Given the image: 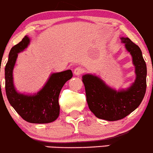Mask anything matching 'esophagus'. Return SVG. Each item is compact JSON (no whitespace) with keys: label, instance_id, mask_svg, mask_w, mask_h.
I'll return each instance as SVG.
<instances>
[{"label":"esophagus","instance_id":"esophagus-1","mask_svg":"<svg viewBox=\"0 0 153 153\" xmlns=\"http://www.w3.org/2000/svg\"><path fill=\"white\" fill-rule=\"evenodd\" d=\"M83 71H84L81 67H76L74 69V74L76 76H80V75L83 73Z\"/></svg>","mask_w":153,"mask_h":153}]
</instances>
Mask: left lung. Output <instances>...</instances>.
Returning a JSON list of instances; mask_svg holds the SVG:
<instances>
[{
	"label": "left lung",
	"instance_id": "left-lung-1",
	"mask_svg": "<svg viewBox=\"0 0 153 153\" xmlns=\"http://www.w3.org/2000/svg\"><path fill=\"white\" fill-rule=\"evenodd\" d=\"M120 39L135 67V81L128 88L117 90L96 75L82 76L90 110L96 117L107 121L119 120L134 111L142 103L147 88V65L142 51L128 38Z\"/></svg>",
	"mask_w": 153,
	"mask_h": 153
}]
</instances>
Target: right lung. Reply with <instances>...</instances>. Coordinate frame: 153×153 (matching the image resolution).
Segmentation results:
<instances>
[{"label": "right lung", "mask_w": 153, "mask_h": 153, "mask_svg": "<svg viewBox=\"0 0 153 153\" xmlns=\"http://www.w3.org/2000/svg\"><path fill=\"white\" fill-rule=\"evenodd\" d=\"M30 42V38L25 36L10 50L5 67L6 96L11 106L27 122L38 124L52 123L60 114L58 98L60 90L65 83L72 78L73 74L71 70L51 74L43 88L33 94L18 92L14 85L13 70L18 53L25 50Z\"/></svg>", "instance_id": "1"}]
</instances>
